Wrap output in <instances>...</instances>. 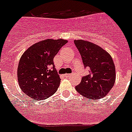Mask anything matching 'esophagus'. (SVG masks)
Here are the masks:
<instances>
[{
	"label": "esophagus",
	"mask_w": 132,
	"mask_h": 132,
	"mask_svg": "<svg viewBox=\"0 0 132 132\" xmlns=\"http://www.w3.org/2000/svg\"><path fill=\"white\" fill-rule=\"evenodd\" d=\"M72 74H65V75H64V77H66V78H68L69 76H72Z\"/></svg>",
	"instance_id": "obj_1"
}]
</instances>
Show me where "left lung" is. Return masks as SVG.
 Segmentation results:
<instances>
[{"mask_svg":"<svg viewBox=\"0 0 132 132\" xmlns=\"http://www.w3.org/2000/svg\"><path fill=\"white\" fill-rule=\"evenodd\" d=\"M85 68L90 74L83 76L76 91L87 98L95 100L105 97L116 81V68L111 56L98 45L84 40H75Z\"/></svg>","mask_w":132,"mask_h":132,"instance_id":"obj_1","label":"left lung"}]
</instances>
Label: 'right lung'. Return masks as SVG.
I'll return each instance as SVG.
<instances>
[{"label":"right lung","instance_id":"right-lung-1","mask_svg":"<svg viewBox=\"0 0 132 132\" xmlns=\"http://www.w3.org/2000/svg\"><path fill=\"white\" fill-rule=\"evenodd\" d=\"M67 43L64 39H45L31 45L22 55L17 69L22 91L35 100L54 95L60 83L54 58Z\"/></svg>","mask_w":132,"mask_h":132}]
</instances>
